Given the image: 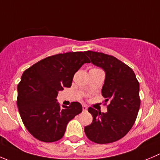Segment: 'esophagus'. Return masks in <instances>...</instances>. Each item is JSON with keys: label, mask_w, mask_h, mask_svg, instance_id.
<instances>
[{"label": "esophagus", "mask_w": 160, "mask_h": 160, "mask_svg": "<svg viewBox=\"0 0 160 160\" xmlns=\"http://www.w3.org/2000/svg\"><path fill=\"white\" fill-rule=\"evenodd\" d=\"M82 108H83V111H87V110H88V106H87L86 105H83Z\"/></svg>", "instance_id": "34e87169"}]
</instances>
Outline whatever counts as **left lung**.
<instances>
[{"label":"left lung","mask_w":160,"mask_h":160,"mask_svg":"<svg viewBox=\"0 0 160 160\" xmlns=\"http://www.w3.org/2000/svg\"><path fill=\"white\" fill-rule=\"evenodd\" d=\"M91 63L104 70L102 94L110 103L106 112L88 108L93 121L84 128L88 139L98 144L116 142L134 125L140 108L139 83L131 68L112 55L88 51Z\"/></svg>","instance_id":"1"}]
</instances>
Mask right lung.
<instances>
[{"instance_id":"1","label":"right lung","mask_w":160,"mask_h":160,"mask_svg":"<svg viewBox=\"0 0 160 160\" xmlns=\"http://www.w3.org/2000/svg\"><path fill=\"white\" fill-rule=\"evenodd\" d=\"M85 52H67L41 60L24 71L18 85L17 105L23 123L35 138L54 142L64 136L71 119L82 112L74 102H57L58 91L70 88L76 72L90 60Z\"/></svg>"}]
</instances>
